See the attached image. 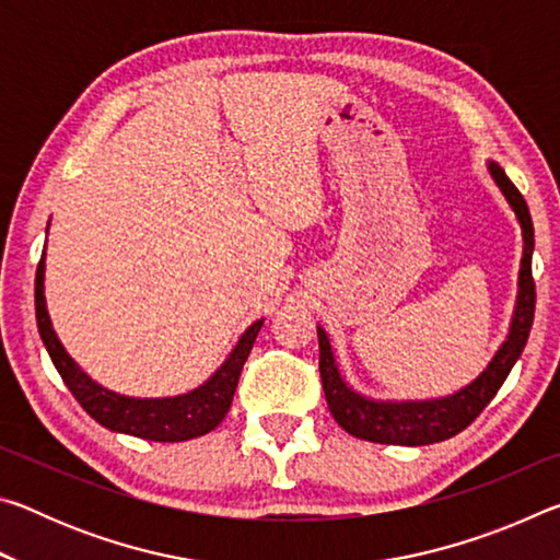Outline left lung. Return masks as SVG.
Instances as JSON below:
<instances>
[{
    "mask_svg": "<svg viewBox=\"0 0 560 560\" xmlns=\"http://www.w3.org/2000/svg\"><path fill=\"white\" fill-rule=\"evenodd\" d=\"M489 175L494 177L501 195L506 197L511 210L521 224V236H524V257H521L518 269V293L516 308L511 316L509 336L497 355L491 358L487 371L477 381L462 387L459 393L447 397H434V400H371V397L355 393L348 387L343 375L338 371L334 348L326 330L318 326V368L320 383H324L328 410L334 420L348 434L358 440L381 442V444H405V447H422V444H434L450 440L459 434L464 428L477 420L479 412L494 400L499 387L504 385L506 375L524 350L530 326H534V308H536V287L530 277V257H534V222H530L528 207L524 195L518 192L516 185L506 177L501 165L494 160L487 163Z\"/></svg>",
    "mask_w": 560,
    "mask_h": 560,
    "instance_id": "1",
    "label": "left lung"
}]
</instances>
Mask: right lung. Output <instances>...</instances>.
Here are the masks:
<instances>
[{
    "mask_svg": "<svg viewBox=\"0 0 560 560\" xmlns=\"http://www.w3.org/2000/svg\"><path fill=\"white\" fill-rule=\"evenodd\" d=\"M34 303L36 326H39V336L46 350H49L51 363L83 410H86L98 424H103V428L153 442H185L192 438H202V434L212 432L217 424L224 420V415L230 412L242 368L246 363V358H249L254 340H257L264 326V318L254 320V324L244 330L240 343L234 346L220 371H217L205 385L195 387V390L175 397H126L106 390V387L98 385L96 381H91V377L73 363V358L66 353V348L61 346V340L51 326L49 311H46L44 257L39 261V269H36Z\"/></svg>",
    "mask_w": 560,
    "mask_h": 560,
    "instance_id": "obj_1",
    "label": "right lung"
}]
</instances>
